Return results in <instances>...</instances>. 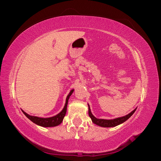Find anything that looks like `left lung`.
I'll return each mask as SVG.
<instances>
[{
    "instance_id": "1",
    "label": "left lung",
    "mask_w": 161,
    "mask_h": 161,
    "mask_svg": "<svg viewBox=\"0 0 161 161\" xmlns=\"http://www.w3.org/2000/svg\"><path fill=\"white\" fill-rule=\"evenodd\" d=\"M89 105V117L91 118V119H92V122L97 125H99V126H101V127H104V128L115 127V126H117L121 124L124 123V121L128 119L130 117L134 114L136 109H137V108H136L134 110L130 112L129 114L126 115L125 116H123V117H120V118H118L113 119H104L96 118L91 113L89 105Z\"/></svg>"
}]
</instances>
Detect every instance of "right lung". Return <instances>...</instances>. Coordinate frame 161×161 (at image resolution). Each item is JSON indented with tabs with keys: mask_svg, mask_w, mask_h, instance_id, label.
I'll use <instances>...</instances> for the list:
<instances>
[{
	"mask_svg": "<svg viewBox=\"0 0 161 161\" xmlns=\"http://www.w3.org/2000/svg\"><path fill=\"white\" fill-rule=\"evenodd\" d=\"M73 91H74V89L71 90L70 92H69V94L68 95V96L66 97V99L65 105L64 107V108H63V109L61 111L60 113L57 114L55 116L51 117V118H39V117L32 116V115H29L27 113H25V111H23L22 109H21V111H23V113L25 114V115L29 119H30L32 122H33L34 124H36L38 125H40V126H42V127H46V128L54 127V126H57L58 125H60L62 122V120L64 118V116L66 113L68 102H69L70 96L72 94Z\"/></svg>",
	"mask_w": 161,
	"mask_h": 161,
	"instance_id": "add662e5",
	"label": "right lung"
}]
</instances>
